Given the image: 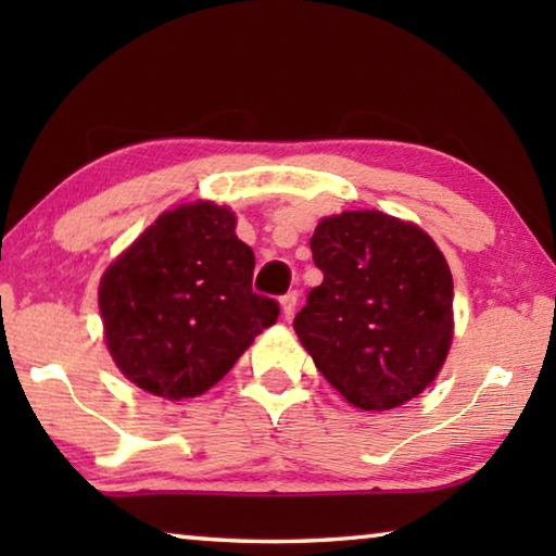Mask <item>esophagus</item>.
<instances>
[{"label": "esophagus", "mask_w": 556, "mask_h": 556, "mask_svg": "<svg viewBox=\"0 0 556 556\" xmlns=\"http://www.w3.org/2000/svg\"><path fill=\"white\" fill-rule=\"evenodd\" d=\"M296 304H299V291H289V294L281 296V312H285L287 318L294 316Z\"/></svg>", "instance_id": "esophagus-1"}]
</instances>
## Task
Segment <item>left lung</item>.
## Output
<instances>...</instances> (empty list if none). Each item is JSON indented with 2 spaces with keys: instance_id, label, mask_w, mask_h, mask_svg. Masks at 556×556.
<instances>
[{
  "instance_id": "8db88e82",
  "label": "left lung",
  "mask_w": 556,
  "mask_h": 556,
  "mask_svg": "<svg viewBox=\"0 0 556 556\" xmlns=\"http://www.w3.org/2000/svg\"><path fill=\"white\" fill-rule=\"evenodd\" d=\"M324 281L294 318L301 345L345 402L400 407L434 382L454 338V279L417 225L345 211L312 238Z\"/></svg>"
}]
</instances>
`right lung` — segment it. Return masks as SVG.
Here are the masks:
<instances>
[{
  "label": "right lung",
  "instance_id": "right-lung-1",
  "mask_svg": "<svg viewBox=\"0 0 556 556\" xmlns=\"http://www.w3.org/2000/svg\"><path fill=\"white\" fill-rule=\"evenodd\" d=\"M252 271L255 252L235 235L230 208L199 201L159 215L100 281L122 375L166 400L220 382L279 316L275 299L252 291Z\"/></svg>",
  "mask_w": 556,
  "mask_h": 556
}]
</instances>
